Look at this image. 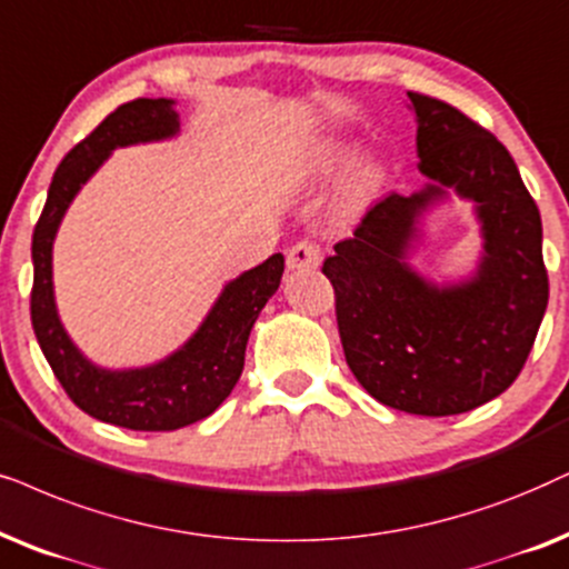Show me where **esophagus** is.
I'll return each instance as SVG.
<instances>
[{"label": "esophagus", "instance_id": "34e87169", "mask_svg": "<svg viewBox=\"0 0 569 569\" xmlns=\"http://www.w3.org/2000/svg\"><path fill=\"white\" fill-rule=\"evenodd\" d=\"M321 261V246L313 240H300L287 250V267L290 269H316Z\"/></svg>", "mask_w": 569, "mask_h": 569}]
</instances>
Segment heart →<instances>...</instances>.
<instances>
[{
  "instance_id": "obj_1",
  "label": "heart",
  "mask_w": 569,
  "mask_h": 569,
  "mask_svg": "<svg viewBox=\"0 0 569 569\" xmlns=\"http://www.w3.org/2000/svg\"><path fill=\"white\" fill-rule=\"evenodd\" d=\"M352 161V149L350 146H331V149L323 153L321 161H319V172L321 174H335L339 172L342 167H348ZM383 182V172L379 167H366L360 169L356 174V180L348 186V193H345V206L348 209H360L368 198H371L376 190L381 188Z\"/></svg>"
}]
</instances>
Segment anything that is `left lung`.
<instances>
[{"mask_svg": "<svg viewBox=\"0 0 569 569\" xmlns=\"http://www.w3.org/2000/svg\"><path fill=\"white\" fill-rule=\"evenodd\" d=\"M418 117V169L431 186L389 193L339 240L321 271L335 287L350 371L381 405L457 416L518 379L549 302L541 213L497 136L433 96L408 91ZM455 187L477 201L487 256L470 283L426 286L401 261L415 217Z\"/></svg>", "mask_w": 569, "mask_h": 569, "instance_id": "1", "label": "left lung"}]
</instances>
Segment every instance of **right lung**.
Segmentation results:
<instances>
[{
  "label": "right lung",
  "mask_w": 569,
  "mask_h": 569,
  "mask_svg": "<svg viewBox=\"0 0 569 569\" xmlns=\"http://www.w3.org/2000/svg\"><path fill=\"white\" fill-rule=\"evenodd\" d=\"M180 122L169 99H136L117 107L80 140L49 186L33 230L31 321L43 358L80 410L130 431H174L211 416L230 397L246 363L250 329L277 292L284 256L274 253L224 287L201 329L164 363L138 371H104L80 356L64 335L51 290V242L80 186L117 146L174 136Z\"/></svg>",
  "instance_id": "add662e5"
}]
</instances>
